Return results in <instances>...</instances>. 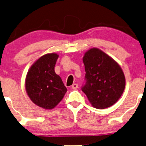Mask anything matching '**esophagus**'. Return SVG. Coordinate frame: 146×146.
<instances>
[{
    "label": "esophagus",
    "instance_id": "obj_1",
    "mask_svg": "<svg viewBox=\"0 0 146 146\" xmlns=\"http://www.w3.org/2000/svg\"><path fill=\"white\" fill-rule=\"evenodd\" d=\"M78 85L77 83H75V84H73L72 85V89H73V90H76L77 88H78Z\"/></svg>",
    "mask_w": 146,
    "mask_h": 146
}]
</instances>
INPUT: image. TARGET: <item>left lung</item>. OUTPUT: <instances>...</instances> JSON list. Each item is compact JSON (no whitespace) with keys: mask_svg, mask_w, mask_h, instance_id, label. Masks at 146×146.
I'll return each mask as SVG.
<instances>
[{"mask_svg":"<svg viewBox=\"0 0 146 146\" xmlns=\"http://www.w3.org/2000/svg\"><path fill=\"white\" fill-rule=\"evenodd\" d=\"M86 83L82 91L92 107L98 109L110 107L120 98L126 78L120 66L105 52L92 48L84 54Z\"/></svg>","mask_w":146,"mask_h":146,"instance_id":"8db88e82","label":"left lung"}]
</instances>
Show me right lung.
<instances>
[{
  "label": "right lung",
  "instance_id": "add662e5",
  "mask_svg": "<svg viewBox=\"0 0 146 146\" xmlns=\"http://www.w3.org/2000/svg\"><path fill=\"white\" fill-rule=\"evenodd\" d=\"M59 54L47 53L33 63L27 74L25 89L31 100L46 110L53 109L62 100L67 88L54 72Z\"/></svg>",
  "mask_w": 146,
  "mask_h": 146
}]
</instances>
